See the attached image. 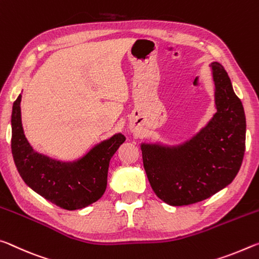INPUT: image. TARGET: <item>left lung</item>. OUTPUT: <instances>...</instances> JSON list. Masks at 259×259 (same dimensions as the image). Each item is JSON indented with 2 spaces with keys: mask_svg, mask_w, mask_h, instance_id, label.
I'll list each match as a JSON object with an SVG mask.
<instances>
[{
  "mask_svg": "<svg viewBox=\"0 0 259 259\" xmlns=\"http://www.w3.org/2000/svg\"><path fill=\"white\" fill-rule=\"evenodd\" d=\"M217 112L196 137L175 149L142 145V160L155 194L169 205H189L230 185L242 164L245 116L224 66L212 63Z\"/></svg>",
  "mask_w": 259,
  "mask_h": 259,
  "instance_id": "1",
  "label": "left lung"
}]
</instances>
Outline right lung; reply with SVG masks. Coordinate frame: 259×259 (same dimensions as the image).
Here are the masks:
<instances>
[{"label": "right lung", "mask_w": 259, "mask_h": 259, "mask_svg": "<svg viewBox=\"0 0 259 259\" xmlns=\"http://www.w3.org/2000/svg\"><path fill=\"white\" fill-rule=\"evenodd\" d=\"M20 101L22 95L12 107L11 151L25 184L64 210L82 209L100 200L107 188L109 162L124 143V135H113L75 163L56 162L29 146L22 126Z\"/></svg>", "instance_id": "obj_1"}]
</instances>
